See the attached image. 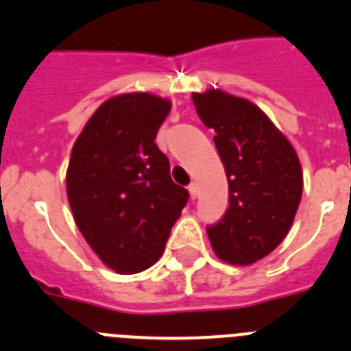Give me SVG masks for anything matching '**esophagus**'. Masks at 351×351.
Returning <instances> with one entry per match:
<instances>
[{
	"label": "esophagus",
	"instance_id": "esophagus-1",
	"mask_svg": "<svg viewBox=\"0 0 351 351\" xmlns=\"http://www.w3.org/2000/svg\"><path fill=\"white\" fill-rule=\"evenodd\" d=\"M189 194H191L192 199H195L199 195V187H197V183L192 182L191 185H189Z\"/></svg>",
	"mask_w": 351,
	"mask_h": 351
}]
</instances>
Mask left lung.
I'll return each instance as SVG.
<instances>
[{
  "instance_id": "8db88e82",
  "label": "left lung",
  "mask_w": 351,
  "mask_h": 351,
  "mask_svg": "<svg viewBox=\"0 0 351 351\" xmlns=\"http://www.w3.org/2000/svg\"><path fill=\"white\" fill-rule=\"evenodd\" d=\"M226 168L229 208L208 227L215 255L252 266L289 234L302 195V168L287 136L255 103L222 89L192 93Z\"/></svg>"
}]
</instances>
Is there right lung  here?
Listing matches in <instances>:
<instances>
[{
    "mask_svg": "<svg viewBox=\"0 0 351 351\" xmlns=\"http://www.w3.org/2000/svg\"><path fill=\"white\" fill-rule=\"evenodd\" d=\"M171 101L150 93L106 99L78 134L66 171L77 227L110 269L134 274L160 258L189 192L173 183L156 134Z\"/></svg>",
    "mask_w": 351,
    "mask_h": 351,
    "instance_id": "right-lung-1",
    "label": "right lung"
}]
</instances>
